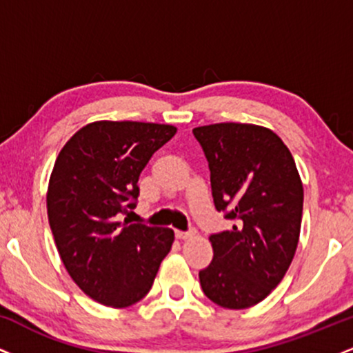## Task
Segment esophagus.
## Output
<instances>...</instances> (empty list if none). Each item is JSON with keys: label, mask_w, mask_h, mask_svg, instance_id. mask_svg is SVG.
<instances>
[{"label": "esophagus", "mask_w": 353, "mask_h": 353, "mask_svg": "<svg viewBox=\"0 0 353 353\" xmlns=\"http://www.w3.org/2000/svg\"><path fill=\"white\" fill-rule=\"evenodd\" d=\"M194 236V230H189V232H182V230H176V237L181 239V241H185V239H190Z\"/></svg>", "instance_id": "1"}]
</instances>
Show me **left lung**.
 Returning a JSON list of instances; mask_svg holds the SVG:
<instances>
[{
    "label": "left lung",
    "mask_w": 353,
    "mask_h": 353,
    "mask_svg": "<svg viewBox=\"0 0 353 353\" xmlns=\"http://www.w3.org/2000/svg\"><path fill=\"white\" fill-rule=\"evenodd\" d=\"M208 157L217 210L236 221L209 237L214 259L199 272L205 297L224 309L262 302L297 250L303 188L289 148L264 125L219 123L192 129Z\"/></svg>",
    "instance_id": "1"
}]
</instances>
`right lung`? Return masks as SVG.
<instances>
[{
	"mask_svg": "<svg viewBox=\"0 0 353 353\" xmlns=\"http://www.w3.org/2000/svg\"><path fill=\"white\" fill-rule=\"evenodd\" d=\"M171 124L96 121L56 157L46 205L61 261L92 301L124 309L151 290L174 230L121 222L136 208L141 172L176 134Z\"/></svg>",
	"mask_w": 353,
	"mask_h": 353,
	"instance_id": "obj_1",
	"label": "right lung"
}]
</instances>
